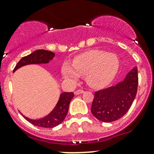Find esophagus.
Instances as JSON below:
<instances>
[{
  "label": "esophagus",
  "mask_w": 154,
  "mask_h": 154,
  "mask_svg": "<svg viewBox=\"0 0 154 154\" xmlns=\"http://www.w3.org/2000/svg\"><path fill=\"white\" fill-rule=\"evenodd\" d=\"M83 92H84V91H83V89H78V90H76L75 92H74V94H75V95H79V94L83 93Z\"/></svg>",
  "instance_id": "34e87169"
}]
</instances>
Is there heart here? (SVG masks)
Listing matches in <instances>:
<instances>
[{
	"mask_svg": "<svg viewBox=\"0 0 154 154\" xmlns=\"http://www.w3.org/2000/svg\"><path fill=\"white\" fill-rule=\"evenodd\" d=\"M72 67L65 63L62 72L64 77L76 82L79 76L86 75V80L94 87H103L113 79L119 68V59L113 53L91 50L77 56Z\"/></svg>",
	"mask_w": 154,
	"mask_h": 154,
	"instance_id": "b5f03b06",
	"label": "heart"
}]
</instances>
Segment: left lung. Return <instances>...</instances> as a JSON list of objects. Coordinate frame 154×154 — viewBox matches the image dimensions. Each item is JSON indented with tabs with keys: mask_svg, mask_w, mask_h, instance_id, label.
Masks as SVG:
<instances>
[{
	"mask_svg": "<svg viewBox=\"0 0 154 154\" xmlns=\"http://www.w3.org/2000/svg\"><path fill=\"white\" fill-rule=\"evenodd\" d=\"M138 84V68L135 67L123 81L95 92L91 107L94 117L104 123L116 121L123 117L136 96Z\"/></svg>",
	"mask_w": 154,
	"mask_h": 154,
	"instance_id": "left-lung-1",
	"label": "left lung"
}]
</instances>
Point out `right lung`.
I'll list each match as a JSON object with an SVG mask.
<instances>
[{
    "label": "right lung",
    "instance_id": "right-lung-1",
    "mask_svg": "<svg viewBox=\"0 0 154 154\" xmlns=\"http://www.w3.org/2000/svg\"><path fill=\"white\" fill-rule=\"evenodd\" d=\"M55 53L51 51L45 50H38L34 51L31 54L25 56L20 59L17 65L13 69V72L18 68L26 65L31 64H45L48 63L54 58ZM74 96L73 92H63L60 95L59 101L51 113L47 116L39 120H31L23 116L29 123L34 126L43 128H53L62 123L68 113L69 104L71 99Z\"/></svg>",
    "mask_w": 154,
    "mask_h": 154
}]
</instances>
